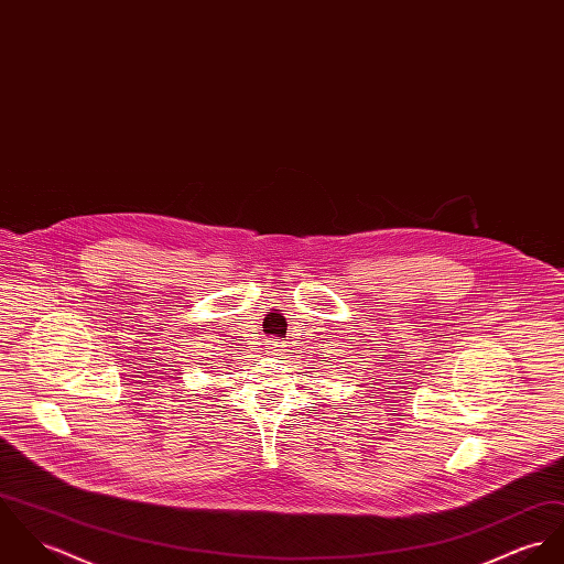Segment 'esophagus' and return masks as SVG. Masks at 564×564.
Wrapping results in <instances>:
<instances>
[{"instance_id":"34e87169","label":"esophagus","mask_w":564,"mask_h":564,"mask_svg":"<svg viewBox=\"0 0 564 564\" xmlns=\"http://www.w3.org/2000/svg\"><path fill=\"white\" fill-rule=\"evenodd\" d=\"M283 346H285V344H281V341H270V352L276 355V352L283 350Z\"/></svg>"}]
</instances>
